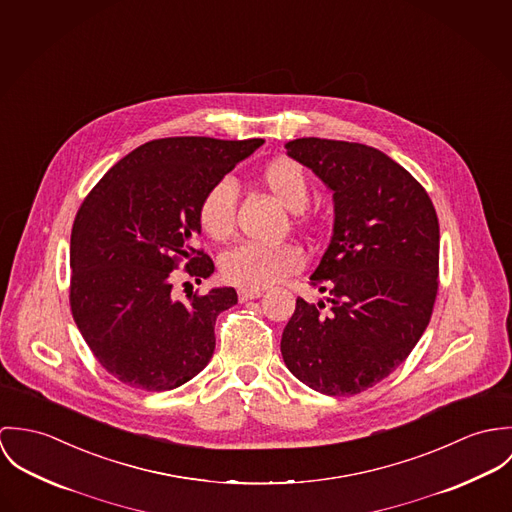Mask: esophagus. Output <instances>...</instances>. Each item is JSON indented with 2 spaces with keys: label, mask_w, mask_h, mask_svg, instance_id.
Masks as SVG:
<instances>
[{
  "label": "esophagus",
  "mask_w": 512,
  "mask_h": 512,
  "mask_svg": "<svg viewBox=\"0 0 512 512\" xmlns=\"http://www.w3.org/2000/svg\"><path fill=\"white\" fill-rule=\"evenodd\" d=\"M237 294H239V300H241V302H247V300L259 298V296L263 294V290H261V288H239Z\"/></svg>",
  "instance_id": "1"
}]
</instances>
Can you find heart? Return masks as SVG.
Returning a JSON list of instances; mask_svg holds the SVG:
<instances>
[{
	"label": "heart",
	"instance_id": "obj_1",
	"mask_svg": "<svg viewBox=\"0 0 512 512\" xmlns=\"http://www.w3.org/2000/svg\"><path fill=\"white\" fill-rule=\"evenodd\" d=\"M265 188L288 208L300 212L308 204L310 182L300 163L281 157L271 161L263 172ZM237 190L229 178L216 180L198 204V222L212 239H226L235 226ZM302 267V253L294 245L239 243L224 253L220 261L222 277L241 288H263L281 281Z\"/></svg>",
	"mask_w": 512,
	"mask_h": 512
}]
</instances>
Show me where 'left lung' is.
Returning a JSON list of instances; mask_svg holds the SVG:
<instances>
[{"mask_svg":"<svg viewBox=\"0 0 512 512\" xmlns=\"http://www.w3.org/2000/svg\"><path fill=\"white\" fill-rule=\"evenodd\" d=\"M284 147L334 192V233L310 277L330 306L296 298L281 353L310 389L357 395L389 377L430 322L438 216L422 184L375 147L318 137Z\"/></svg>","mask_w":512,"mask_h":512,"instance_id":"8db88e82","label":"left lung"}]
</instances>
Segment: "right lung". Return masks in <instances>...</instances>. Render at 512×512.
<instances>
[{"instance_id": "right-lung-1", "label": "right lung", "mask_w": 512, "mask_h": 512, "mask_svg": "<svg viewBox=\"0 0 512 512\" xmlns=\"http://www.w3.org/2000/svg\"><path fill=\"white\" fill-rule=\"evenodd\" d=\"M263 139L167 137L119 163L84 198L70 235V310L100 365L121 383L171 391L212 359L220 312L237 304L231 286L172 294V271L198 283L214 261L194 239L204 192Z\"/></svg>"}]
</instances>
